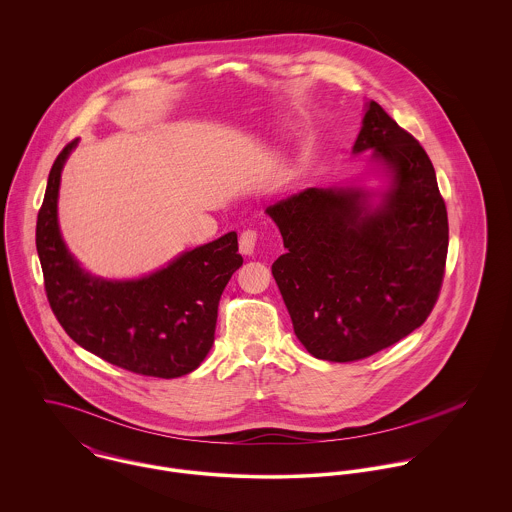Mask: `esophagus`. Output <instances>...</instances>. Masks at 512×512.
Instances as JSON below:
<instances>
[{"label":"esophagus","instance_id":"esophagus-1","mask_svg":"<svg viewBox=\"0 0 512 512\" xmlns=\"http://www.w3.org/2000/svg\"><path fill=\"white\" fill-rule=\"evenodd\" d=\"M256 240H258V232H256V230H252V228L244 230V232L240 234V240H238L240 252L246 254V256H252V254H254V248H256Z\"/></svg>","mask_w":512,"mask_h":512}]
</instances>
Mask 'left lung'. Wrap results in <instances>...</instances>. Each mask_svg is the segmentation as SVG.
<instances>
[{
	"instance_id": "1",
	"label": "left lung",
	"mask_w": 512,
	"mask_h": 512,
	"mask_svg": "<svg viewBox=\"0 0 512 512\" xmlns=\"http://www.w3.org/2000/svg\"><path fill=\"white\" fill-rule=\"evenodd\" d=\"M366 149L390 179L376 207L359 187H309L266 209L284 238L272 274L293 331L333 363L361 361L418 329L445 274L447 211L426 149L374 100L353 147Z\"/></svg>"
}]
</instances>
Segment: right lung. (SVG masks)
Segmentation results:
<instances>
[{"mask_svg":"<svg viewBox=\"0 0 512 512\" xmlns=\"http://www.w3.org/2000/svg\"><path fill=\"white\" fill-rule=\"evenodd\" d=\"M76 146L57 155L37 215V254L49 305L76 345L124 370L177 378L205 361L220 295L242 266L236 232L189 250L140 280L108 282L86 274L67 250L57 199L61 171Z\"/></svg>","mask_w":512,"mask_h":512,"instance_id":"1","label":"right lung"}]
</instances>
